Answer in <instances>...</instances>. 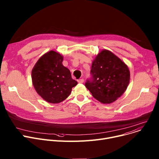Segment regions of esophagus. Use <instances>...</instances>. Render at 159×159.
<instances>
[{
    "instance_id": "esophagus-1",
    "label": "esophagus",
    "mask_w": 159,
    "mask_h": 159,
    "mask_svg": "<svg viewBox=\"0 0 159 159\" xmlns=\"http://www.w3.org/2000/svg\"><path fill=\"white\" fill-rule=\"evenodd\" d=\"M77 81H78L79 83H83L84 82V79H79Z\"/></svg>"
}]
</instances>
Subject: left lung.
I'll use <instances>...</instances> for the list:
<instances>
[{
    "label": "left lung",
    "instance_id": "obj_1",
    "mask_svg": "<svg viewBox=\"0 0 159 159\" xmlns=\"http://www.w3.org/2000/svg\"><path fill=\"white\" fill-rule=\"evenodd\" d=\"M91 78L85 86L102 103H111L124 93L130 82V71L124 62L107 50H103L93 61Z\"/></svg>",
    "mask_w": 159,
    "mask_h": 159
}]
</instances>
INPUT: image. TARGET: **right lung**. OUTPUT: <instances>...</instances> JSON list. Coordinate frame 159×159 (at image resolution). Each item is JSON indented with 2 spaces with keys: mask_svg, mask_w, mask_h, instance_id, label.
<instances>
[{
  "mask_svg": "<svg viewBox=\"0 0 159 159\" xmlns=\"http://www.w3.org/2000/svg\"><path fill=\"white\" fill-rule=\"evenodd\" d=\"M63 56L50 50L42 56L32 70V81L38 94L47 102L58 103L68 97L77 82L62 65Z\"/></svg>",
  "mask_w": 159,
  "mask_h": 159,
  "instance_id": "right-lung-1",
  "label": "right lung"
}]
</instances>
